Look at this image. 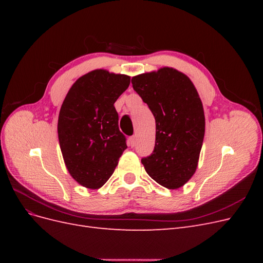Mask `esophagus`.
Here are the masks:
<instances>
[{"label": "esophagus", "instance_id": "1", "mask_svg": "<svg viewBox=\"0 0 263 263\" xmlns=\"http://www.w3.org/2000/svg\"><path fill=\"white\" fill-rule=\"evenodd\" d=\"M128 144H129L130 147H134L135 145H136V136H132V137L129 138Z\"/></svg>", "mask_w": 263, "mask_h": 263}]
</instances>
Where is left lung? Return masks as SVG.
Listing matches in <instances>:
<instances>
[{"label":"left lung","instance_id":"obj_1","mask_svg":"<svg viewBox=\"0 0 263 263\" xmlns=\"http://www.w3.org/2000/svg\"><path fill=\"white\" fill-rule=\"evenodd\" d=\"M132 83L156 119L154 153L141 163L159 184L179 189L195 173L203 145L200 95L187 76L169 67L135 76Z\"/></svg>","mask_w":263,"mask_h":263}]
</instances>
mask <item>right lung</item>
<instances>
[{"mask_svg":"<svg viewBox=\"0 0 263 263\" xmlns=\"http://www.w3.org/2000/svg\"><path fill=\"white\" fill-rule=\"evenodd\" d=\"M129 83V76L97 69L79 78L63 100L59 145L70 176L84 187L104 185L127 148L114 103Z\"/></svg>","mask_w":263,"mask_h":263,"instance_id":"obj_1","label":"right lung"}]
</instances>
